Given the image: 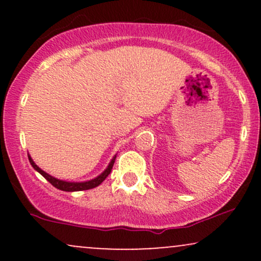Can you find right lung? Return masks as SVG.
I'll list each match as a JSON object with an SVG mask.
<instances>
[{"label": "right lung", "instance_id": "obj_1", "mask_svg": "<svg viewBox=\"0 0 261 261\" xmlns=\"http://www.w3.org/2000/svg\"><path fill=\"white\" fill-rule=\"evenodd\" d=\"M28 158H29V162H31L33 168L37 170V172L40 173V174L43 175L44 178L46 179V180L49 181L50 184L54 185V187H55L56 189H59V190H62V191H82V190H88V189H93V188L98 187V185H100L101 182L106 180L107 176L110 174V172H112V168L114 166V162H115L116 155H114V157L112 158L110 163L108 164L106 170H104L101 174L95 176L94 179H91V180H87V181H66V180H61V179H58V178H55V176L47 174V173L44 172L43 169L39 168V167L34 163V161L32 160V157L29 154H28Z\"/></svg>", "mask_w": 261, "mask_h": 261}]
</instances>
